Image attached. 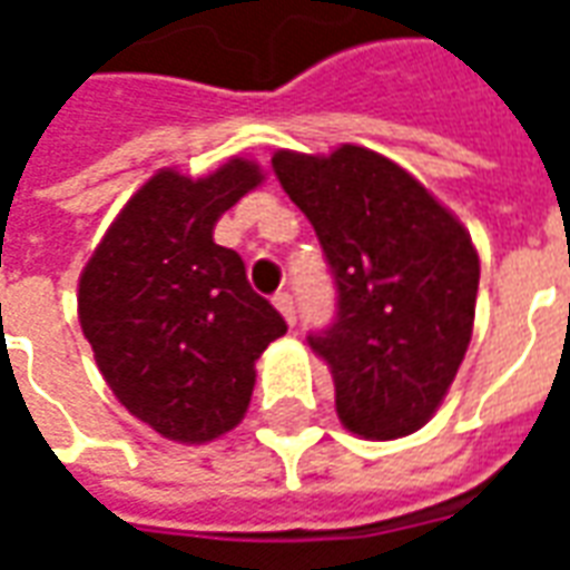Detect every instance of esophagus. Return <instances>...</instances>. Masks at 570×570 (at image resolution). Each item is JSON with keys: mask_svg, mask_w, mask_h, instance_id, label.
<instances>
[{"mask_svg": "<svg viewBox=\"0 0 570 570\" xmlns=\"http://www.w3.org/2000/svg\"><path fill=\"white\" fill-rule=\"evenodd\" d=\"M274 308L284 314V321L289 323V326L296 323V305H293V296H289V293H277V296H274Z\"/></svg>", "mask_w": 570, "mask_h": 570, "instance_id": "obj_1", "label": "esophagus"}]
</instances>
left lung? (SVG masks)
Masks as SVG:
<instances>
[{"label": "left lung", "instance_id": "1", "mask_svg": "<svg viewBox=\"0 0 570 570\" xmlns=\"http://www.w3.org/2000/svg\"><path fill=\"white\" fill-rule=\"evenodd\" d=\"M272 167L333 268L335 321L308 342L333 372L338 419L363 440L415 433L440 409L473 335V240L379 151L281 149Z\"/></svg>", "mask_w": 570, "mask_h": 570}]
</instances>
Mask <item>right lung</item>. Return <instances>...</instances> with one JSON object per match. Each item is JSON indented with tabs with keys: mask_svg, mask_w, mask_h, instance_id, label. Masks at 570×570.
Here are the masks:
<instances>
[{
	"mask_svg": "<svg viewBox=\"0 0 570 570\" xmlns=\"http://www.w3.org/2000/svg\"><path fill=\"white\" fill-rule=\"evenodd\" d=\"M262 183L232 158L210 176L161 170L125 204L79 281L81 333L118 403L176 442L244 419L256 360L286 333L213 225Z\"/></svg>",
	"mask_w": 570,
	"mask_h": 570,
	"instance_id": "add662e5",
	"label": "right lung"
}]
</instances>
